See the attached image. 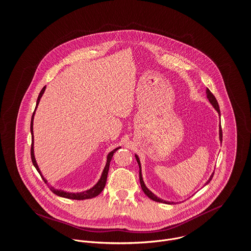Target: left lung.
<instances>
[{"instance_id": "8db88e82", "label": "left lung", "mask_w": 251, "mask_h": 251, "mask_svg": "<svg viewBox=\"0 0 251 251\" xmlns=\"http://www.w3.org/2000/svg\"><path fill=\"white\" fill-rule=\"evenodd\" d=\"M206 94H207V98H208V100H209V102L211 103V105L215 108V110L218 112V113L221 115V111H220V107H219V103H218V101H217V99H216V97L213 95V93L207 88L206 89ZM219 136H220V141H221V143L223 142V130H222V125L220 124V126H219ZM135 157H136V160H137V162H138V164H139V181H140V186H141V189H142V191H143V193L145 194V195H147L150 199H152V200H154V201H156V202H161V203H165V204H175V202H171V201H167V200H164V199H162V198H160V197H158L157 195H155V194H153L147 187H146V185H145V183H144V181H143V178H142V172H141V164H140V161H139V156L137 155V154H135ZM213 176H214V172L211 174V176H210V178L208 179V181L205 183V185L204 186H206V185H208L209 183H210V181L212 180V178H213Z\"/></svg>"}]
</instances>
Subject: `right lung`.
<instances>
[{
    "mask_svg": "<svg viewBox=\"0 0 251 251\" xmlns=\"http://www.w3.org/2000/svg\"><path fill=\"white\" fill-rule=\"evenodd\" d=\"M45 89H46V86H44V87L41 89V91H40V93H39V95H38L37 101H36L35 110H34V112L32 113V116H31V121H30V134H31L30 156H31V161H32L33 166L36 168V170L38 171V173L40 174V176L42 177V179L44 180V182L48 184L47 179L43 176V174H42L40 168H39L37 163H36V160H35V157H34V149H33V140H34V139H33V117H34V113H35V111H36V109H37V106H38V104H39V101H40V99H41V97H42V95H43ZM119 148H121V147H120V146H119V147H116L115 149H113V150H112V151L108 154V156H107V162H106V165H105V167H104V169H103V172H102V174H101V177H100V179L98 180V182H97L92 188H90V189H88V190H85L84 192H80V193H71V192H66V191H63V190H58V189L54 188V187L51 186V185H48V186H49V189H50L55 195H58V196H60V197L68 198V199L84 200V199H90V198H93V197L97 196L99 194H101V192H102V191L104 190V188H105V185H106V182H107V177H108V172H109V167H110L111 160H112L113 154H114Z\"/></svg>",
    "mask_w": 251,
    "mask_h": 251,
    "instance_id": "obj_1",
    "label": "right lung"
}]
</instances>
